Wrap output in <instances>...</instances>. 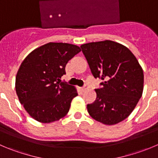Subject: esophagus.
<instances>
[{"mask_svg":"<svg viewBox=\"0 0 158 158\" xmlns=\"http://www.w3.org/2000/svg\"><path fill=\"white\" fill-rule=\"evenodd\" d=\"M88 89V86H86V85H85V86H83V87H82L81 88V90L82 91H85V90H86V89Z\"/></svg>","mask_w":158,"mask_h":158,"instance_id":"esophagus-1","label":"esophagus"}]
</instances>
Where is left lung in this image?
I'll return each instance as SVG.
<instances>
[{
	"mask_svg": "<svg viewBox=\"0 0 158 158\" xmlns=\"http://www.w3.org/2000/svg\"><path fill=\"white\" fill-rule=\"evenodd\" d=\"M93 76L101 78L102 87L87 104L89 115L112 126L125 120L136 106L143 90V71L130 50L112 40L81 45Z\"/></svg>",
	"mask_w": 158,
	"mask_h": 158,
	"instance_id": "1",
	"label": "left lung"
}]
</instances>
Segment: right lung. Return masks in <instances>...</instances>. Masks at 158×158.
Instances as JSON below:
<instances>
[{
  "label": "right lung",
  "mask_w": 158,
  "mask_h": 158,
  "mask_svg": "<svg viewBox=\"0 0 158 158\" xmlns=\"http://www.w3.org/2000/svg\"><path fill=\"white\" fill-rule=\"evenodd\" d=\"M78 46L48 43L29 53L23 60L15 78V91L25 110L41 123L64 118L77 90L61 78L68 61L80 52Z\"/></svg>",
  "instance_id": "add662e5"
}]
</instances>
